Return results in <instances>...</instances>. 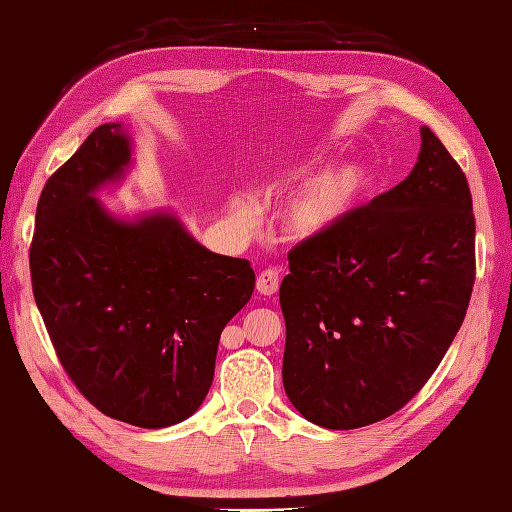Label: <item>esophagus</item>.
<instances>
[{
	"label": "esophagus",
	"mask_w": 512,
	"mask_h": 512,
	"mask_svg": "<svg viewBox=\"0 0 512 512\" xmlns=\"http://www.w3.org/2000/svg\"><path fill=\"white\" fill-rule=\"evenodd\" d=\"M278 287H280V278H278V271L276 269H265L263 274L258 276V280H256V289H258V293L260 295H274L276 291H278Z\"/></svg>",
	"instance_id": "1"
}]
</instances>
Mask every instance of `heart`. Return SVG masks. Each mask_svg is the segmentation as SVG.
<instances>
[{
  "instance_id": "obj_1",
  "label": "heart",
  "mask_w": 512,
  "mask_h": 512,
  "mask_svg": "<svg viewBox=\"0 0 512 512\" xmlns=\"http://www.w3.org/2000/svg\"><path fill=\"white\" fill-rule=\"evenodd\" d=\"M304 168H295L282 179L269 181L260 188L265 199H276L287 190V181L300 175ZM363 186H366V173L359 166H339L306 181V184L289 199L285 219V232L293 241H315L342 223L348 212L355 206ZM234 219L241 227H252L256 223V210L245 201H238Z\"/></svg>"
}]
</instances>
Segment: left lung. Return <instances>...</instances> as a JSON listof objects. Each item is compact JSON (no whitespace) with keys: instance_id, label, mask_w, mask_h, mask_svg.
Instances as JSON below:
<instances>
[{"instance_id":"left-lung-1","label":"left lung","mask_w":512,"mask_h":512,"mask_svg":"<svg viewBox=\"0 0 512 512\" xmlns=\"http://www.w3.org/2000/svg\"><path fill=\"white\" fill-rule=\"evenodd\" d=\"M475 280L467 177L434 131L399 186L289 252L282 383L306 420L357 429L399 412L460 331Z\"/></svg>"}]
</instances>
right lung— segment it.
Listing matches in <instances>:
<instances>
[{
    "label": "right lung",
    "mask_w": 512,
    "mask_h": 512,
    "mask_svg": "<svg viewBox=\"0 0 512 512\" xmlns=\"http://www.w3.org/2000/svg\"><path fill=\"white\" fill-rule=\"evenodd\" d=\"M131 166V133L107 122L48 179L32 291L85 399L122 423L162 429L206 399L221 333L252 298L256 274L245 258L203 247L175 212L109 210L98 192Z\"/></svg>",
    "instance_id": "obj_1"
}]
</instances>
